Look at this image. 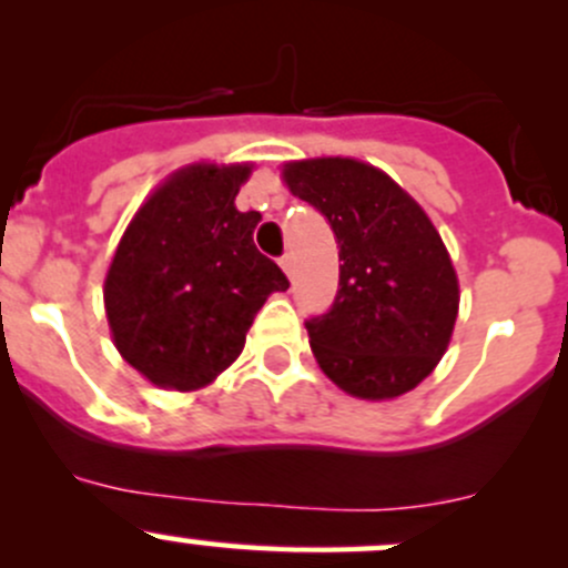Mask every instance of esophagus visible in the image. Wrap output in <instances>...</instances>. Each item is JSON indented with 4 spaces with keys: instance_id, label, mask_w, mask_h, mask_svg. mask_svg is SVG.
I'll use <instances>...</instances> for the list:
<instances>
[{
    "instance_id": "34e87169",
    "label": "esophagus",
    "mask_w": 568,
    "mask_h": 568,
    "mask_svg": "<svg viewBox=\"0 0 568 568\" xmlns=\"http://www.w3.org/2000/svg\"><path fill=\"white\" fill-rule=\"evenodd\" d=\"M280 266H283V272L288 274V277L294 274V257H291V252H285V255L280 257Z\"/></svg>"
}]
</instances>
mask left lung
<instances>
[{"label": "left lung", "instance_id": "left-lung-1", "mask_svg": "<svg viewBox=\"0 0 568 568\" xmlns=\"http://www.w3.org/2000/svg\"><path fill=\"white\" fill-rule=\"evenodd\" d=\"M283 178L329 222L343 261L332 307L305 321L321 371L368 400L417 387L448 348L459 313L437 227L390 175L354 159L291 162Z\"/></svg>", "mask_w": 568, "mask_h": 568}]
</instances>
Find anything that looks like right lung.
Returning <instances> with one entry per match:
<instances>
[{
  "instance_id": "add662e5",
  "label": "right lung",
  "mask_w": 568,
  "mask_h": 568,
  "mask_svg": "<svg viewBox=\"0 0 568 568\" xmlns=\"http://www.w3.org/2000/svg\"><path fill=\"white\" fill-rule=\"evenodd\" d=\"M247 164H194L145 200L104 283L118 352L159 387L197 390L242 354L247 329L288 277L252 244L261 214L239 211Z\"/></svg>"
}]
</instances>
